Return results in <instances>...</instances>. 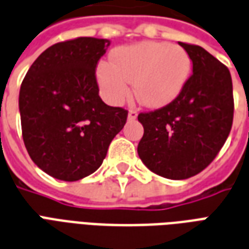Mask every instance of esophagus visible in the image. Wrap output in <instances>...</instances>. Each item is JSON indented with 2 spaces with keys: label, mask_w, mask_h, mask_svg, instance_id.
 <instances>
[{
  "label": "esophagus",
  "mask_w": 249,
  "mask_h": 249,
  "mask_svg": "<svg viewBox=\"0 0 249 249\" xmlns=\"http://www.w3.org/2000/svg\"><path fill=\"white\" fill-rule=\"evenodd\" d=\"M137 117H138V111L137 110H130V111H128V121H135V119H137Z\"/></svg>",
  "instance_id": "obj_1"
}]
</instances>
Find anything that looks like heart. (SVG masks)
I'll use <instances>...</instances> for the list:
<instances>
[{
    "label": "heart",
    "mask_w": 249,
    "mask_h": 249,
    "mask_svg": "<svg viewBox=\"0 0 249 249\" xmlns=\"http://www.w3.org/2000/svg\"><path fill=\"white\" fill-rule=\"evenodd\" d=\"M191 59L178 45L166 42L135 43L111 53V63H101L97 81L107 102L122 105L131 95L143 106L163 107L180 94L191 72Z\"/></svg>",
    "instance_id": "heart-1"
}]
</instances>
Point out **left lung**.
<instances>
[{
    "mask_svg": "<svg viewBox=\"0 0 249 249\" xmlns=\"http://www.w3.org/2000/svg\"><path fill=\"white\" fill-rule=\"evenodd\" d=\"M192 61V75L170 105L142 112L138 155L144 166L180 180L203 171L230 135L233 95L230 70L196 45L179 42Z\"/></svg>",
    "mask_w": 249,
    "mask_h": 249,
    "instance_id": "1",
    "label": "left lung"
}]
</instances>
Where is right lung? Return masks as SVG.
Here are the masks:
<instances>
[{"mask_svg":"<svg viewBox=\"0 0 249 249\" xmlns=\"http://www.w3.org/2000/svg\"><path fill=\"white\" fill-rule=\"evenodd\" d=\"M108 39L81 37L53 45L34 61L19 90L25 147L50 177L75 182L95 172L127 111L99 97L95 67Z\"/></svg>","mask_w":249,"mask_h":249,"instance_id":"add662e5","label":"right lung"}]
</instances>
